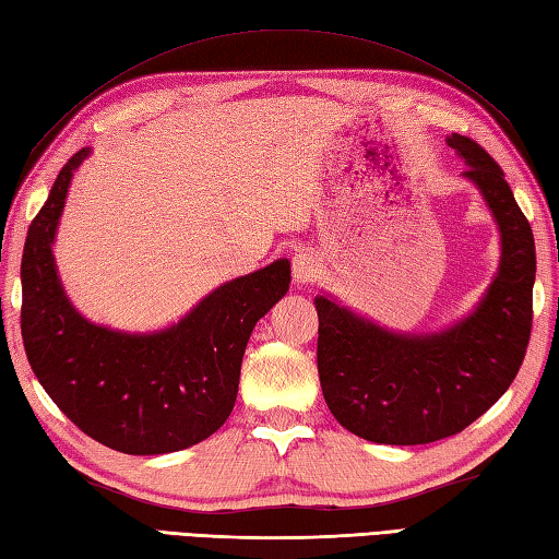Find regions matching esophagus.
<instances>
[{"label":"esophagus","instance_id":"34e87169","mask_svg":"<svg viewBox=\"0 0 559 559\" xmlns=\"http://www.w3.org/2000/svg\"><path fill=\"white\" fill-rule=\"evenodd\" d=\"M319 272H321L319 258H316L311 250H299L297 255L292 258V277L297 282V287H307V284L316 282Z\"/></svg>","mask_w":559,"mask_h":559}]
</instances>
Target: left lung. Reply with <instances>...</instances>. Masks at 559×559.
<instances>
[{
    "instance_id": "obj_1",
    "label": "left lung",
    "mask_w": 559,
    "mask_h": 559,
    "mask_svg": "<svg viewBox=\"0 0 559 559\" xmlns=\"http://www.w3.org/2000/svg\"><path fill=\"white\" fill-rule=\"evenodd\" d=\"M501 236L499 270L465 319L438 333H399L329 294L319 311L323 399L343 428L372 443L424 445L465 430L519 374L531 341L535 240L503 170L479 143L448 135Z\"/></svg>"
}]
</instances>
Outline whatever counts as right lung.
I'll return each instance as SVG.
<instances>
[{"mask_svg": "<svg viewBox=\"0 0 559 559\" xmlns=\"http://www.w3.org/2000/svg\"><path fill=\"white\" fill-rule=\"evenodd\" d=\"M90 148L70 157L31 221L21 260V335L40 386L82 433L126 455L202 443L236 404L252 329L287 294L289 260L224 282L180 321L153 333L84 319L58 277L56 243L68 187Z\"/></svg>", "mask_w": 559, "mask_h": 559, "instance_id": "1", "label": "right lung"}]
</instances>
